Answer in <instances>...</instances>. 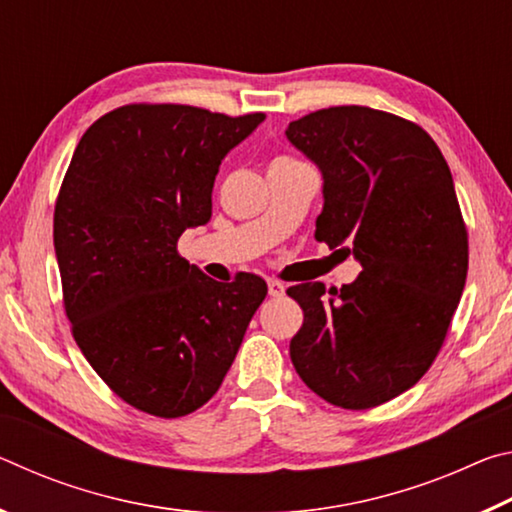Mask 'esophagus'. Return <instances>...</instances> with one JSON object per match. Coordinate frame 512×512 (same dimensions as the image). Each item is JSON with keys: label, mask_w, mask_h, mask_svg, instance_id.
Instances as JSON below:
<instances>
[{"label": "esophagus", "mask_w": 512, "mask_h": 512, "mask_svg": "<svg viewBox=\"0 0 512 512\" xmlns=\"http://www.w3.org/2000/svg\"><path fill=\"white\" fill-rule=\"evenodd\" d=\"M284 284L282 282H277V280H268V296H273V298H282L284 296Z\"/></svg>", "instance_id": "esophagus-1"}]
</instances>
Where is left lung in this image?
Returning <instances> with one entry per match:
<instances>
[{"label": "left lung", "mask_w": 512, "mask_h": 512, "mask_svg": "<svg viewBox=\"0 0 512 512\" xmlns=\"http://www.w3.org/2000/svg\"><path fill=\"white\" fill-rule=\"evenodd\" d=\"M287 140L323 173L316 239L363 268L341 291H287L305 314L293 368L325 402L372 409L431 368L463 296L467 230L452 171L418 124L366 106L309 112Z\"/></svg>", "instance_id": "8db88e82"}]
</instances>
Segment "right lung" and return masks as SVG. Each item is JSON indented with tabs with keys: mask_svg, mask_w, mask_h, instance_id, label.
I'll return each instance as SVG.
<instances>
[{
	"mask_svg": "<svg viewBox=\"0 0 512 512\" xmlns=\"http://www.w3.org/2000/svg\"><path fill=\"white\" fill-rule=\"evenodd\" d=\"M131 103L85 131L60 185L54 248L74 341L135 409L180 418L219 391L266 282H216L178 255L212 216L221 160L264 121Z\"/></svg>",
	"mask_w": 512,
	"mask_h": 512,
	"instance_id": "right-lung-1",
	"label": "right lung"
}]
</instances>
